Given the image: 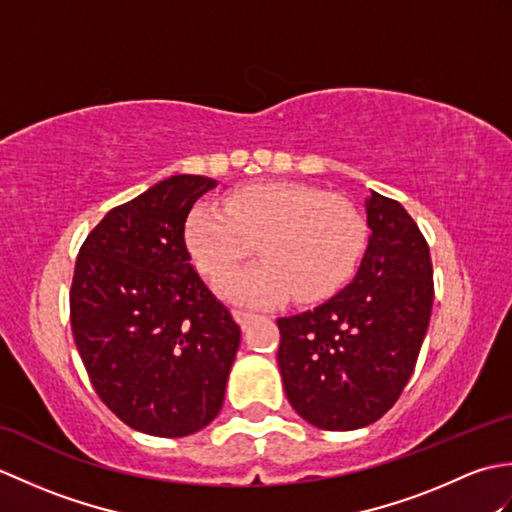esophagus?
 I'll use <instances>...</instances> for the list:
<instances>
[{
  "label": "esophagus",
  "mask_w": 512,
  "mask_h": 512,
  "mask_svg": "<svg viewBox=\"0 0 512 512\" xmlns=\"http://www.w3.org/2000/svg\"><path fill=\"white\" fill-rule=\"evenodd\" d=\"M233 317H235V321L242 325V328H246V325L253 321L257 314L255 312H248V310H233Z\"/></svg>",
  "instance_id": "obj_1"
}]
</instances>
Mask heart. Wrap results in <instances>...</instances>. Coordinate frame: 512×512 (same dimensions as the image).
I'll list each match as a JSON object with an SVG mask.
<instances>
[{"label":"heart","instance_id":"1","mask_svg":"<svg viewBox=\"0 0 512 512\" xmlns=\"http://www.w3.org/2000/svg\"><path fill=\"white\" fill-rule=\"evenodd\" d=\"M200 273L220 279L253 253L262 264L224 279L228 299L270 306L295 295L314 303L339 292L361 262L367 226L356 206L308 184H250L222 204L202 202L187 220Z\"/></svg>","mask_w":512,"mask_h":512}]
</instances>
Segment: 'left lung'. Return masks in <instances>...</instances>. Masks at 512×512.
Returning a JSON list of instances; mask_svg holds the SVG:
<instances>
[{
  "mask_svg": "<svg viewBox=\"0 0 512 512\" xmlns=\"http://www.w3.org/2000/svg\"><path fill=\"white\" fill-rule=\"evenodd\" d=\"M365 211L372 235L352 284L319 308L277 319L290 405L328 431L367 427L394 407L433 308V266L418 224L376 191Z\"/></svg>",
  "mask_w": 512,
  "mask_h": 512,
  "instance_id": "1",
  "label": "left lung"
}]
</instances>
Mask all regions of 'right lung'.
Returning <instances> with one entry per match:
<instances>
[{"instance_id":"right-lung-1","label":"right lung","mask_w":512,"mask_h":512,"mask_svg":"<svg viewBox=\"0 0 512 512\" xmlns=\"http://www.w3.org/2000/svg\"><path fill=\"white\" fill-rule=\"evenodd\" d=\"M202 176H171L107 213L85 237L70 288L76 350L92 387L129 427L182 438L222 409L239 325L184 242Z\"/></svg>"}]
</instances>
